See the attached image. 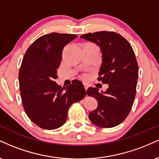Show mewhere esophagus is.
<instances>
[{
	"instance_id": "esophagus-1",
	"label": "esophagus",
	"mask_w": 159,
	"mask_h": 159,
	"mask_svg": "<svg viewBox=\"0 0 159 159\" xmlns=\"http://www.w3.org/2000/svg\"><path fill=\"white\" fill-rule=\"evenodd\" d=\"M84 86L85 90H87V88H88V86H87V84H84Z\"/></svg>"
}]
</instances>
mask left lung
<instances>
[{
  "instance_id": "1",
  "label": "left lung",
  "mask_w": 159,
  "mask_h": 159,
  "mask_svg": "<svg viewBox=\"0 0 159 159\" xmlns=\"http://www.w3.org/2000/svg\"><path fill=\"white\" fill-rule=\"evenodd\" d=\"M98 45L102 54V63L98 81L107 84L105 92L89 87L87 94L98 102L96 110L89 118L101 128L116 126L129 115L136 95L138 65L134 51L125 38L112 31H99L81 36Z\"/></svg>"
}]
</instances>
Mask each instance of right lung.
I'll use <instances>...</instances> for the list:
<instances>
[{"label": "right lung", "mask_w": 159, "mask_h": 159, "mask_svg": "<svg viewBox=\"0 0 159 159\" xmlns=\"http://www.w3.org/2000/svg\"><path fill=\"white\" fill-rule=\"evenodd\" d=\"M76 37L75 34H45L35 40L24 56L19 73L21 101L27 116L42 129L52 130L62 126L69 107L87 94L78 80L66 88L54 81L63 49Z\"/></svg>", "instance_id": "obj_1"}]
</instances>
